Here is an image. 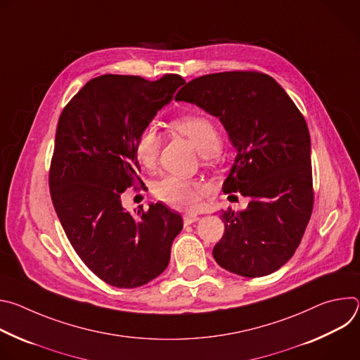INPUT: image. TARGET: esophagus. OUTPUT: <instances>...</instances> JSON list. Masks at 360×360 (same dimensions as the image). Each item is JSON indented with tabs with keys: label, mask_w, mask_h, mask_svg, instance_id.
<instances>
[{
	"label": "esophagus",
	"mask_w": 360,
	"mask_h": 360,
	"mask_svg": "<svg viewBox=\"0 0 360 360\" xmlns=\"http://www.w3.org/2000/svg\"><path fill=\"white\" fill-rule=\"evenodd\" d=\"M198 219H199V217H198V215H193V214H185V215H184V224H185V225H191V224L196 222Z\"/></svg>",
	"instance_id": "1"
}]
</instances>
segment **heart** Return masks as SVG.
<instances>
[{"mask_svg": "<svg viewBox=\"0 0 360 360\" xmlns=\"http://www.w3.org/2000/svg\"><path fill=\"white\" fill-rule=\"evenodd\" d=\"M171 127L179 134L185 135L203 157H211L221 149L222 139L218 125L208 117L199 114H186L171 121ZM161 134L158 128L149 124L138 135L135 141V157L145 168L155 165L160 149ZM203 192V185L193 179H184L178 176H165L153 185V195L172 208L193 210L199 196Z\"/></svg>", "mask_w": 360, "mask_h": 360, "instance_id": "b5f03b06", "label": "heart"}]
</instances>
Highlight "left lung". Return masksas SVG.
<instances>
[{"mask_svg":"<svg viewBox=\"0 0 360 360\" xmlns=\"http://www.w3.org/2000/svg\"><path fill=\"white\" fill-rule=\"evenodd\" d=\"M218 117L238 149L222 191L250 198L245 211H222L212 255L224 269L259 278L297 249L314 210L311 136L285 89L258 71L198 77L175 95Z\"/></svg>","mask_w":360,"mask_h":360,"instance_id":"1","label":"left lung"}]
</instances>
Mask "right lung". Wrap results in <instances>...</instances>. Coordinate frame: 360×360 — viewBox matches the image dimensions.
I'll return each mask as SVG.
<instances>
[{"instance_id":"obj_1","label":"right lung","mask_w":360,"mask_h":360,"mask_svg":"<svg viewBox=\"0 0 360 360\" xmlns=\"http://www.w3.org/2000/svg\"><path fill=\"white\" fill-rule=\"evenodd\" d=\"M185 82L107 74L88 81L60 115L49 167V193L68 240L99 279L132 289L160 276L182 218L164 203L132 215L125 189L136 188L135 141Z\"/></svg>"}]
</instances>
